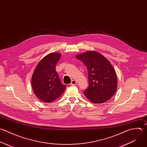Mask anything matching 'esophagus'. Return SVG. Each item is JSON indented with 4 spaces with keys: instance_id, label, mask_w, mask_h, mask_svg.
Instances as JSON below:
<instances>
[{
    "instance_id": "obj_1",
    "label": "esophagus",
    "mask_w": 147,
    "mask_h": 147,
    "mask_svg": "<svg viewBox=\"0 0 147 147\" xmlns=\"http://www.w3.org/2000/svg\"><path fill=\"white\" fill-rule=\"evenodd\" d=\"M76 84H77V82L75 80H72L70 85L71 86H73V85H76Z\"/></svg>"
}]
</instances>
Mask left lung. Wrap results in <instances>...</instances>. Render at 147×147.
I'll list each match as a JSON object with an SVG mask.
<instances>
[{"mask_svg": "<svg viewBox=\"0 0 147 147\" xmlns=\"http://www.w3.org/2000/svg\"><path fill=\"white\" fill-rule=\"evenodd\" d=\"M86 66L88 71L89 87L84 93L94 104H102L113 96L117 88L116 73L110 62L95 51L76 55Z\"/></svg>", "mask_w": 147, "mask_h": 147, "instance_id": "left-lung-1", "label": "left lung"}]
</instances>
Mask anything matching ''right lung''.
<instances>
[{"label":"right lung","instance_id":"right-lung-1","mask_svg":"<svg viewBox=\"0 0 147 147\" xmlns=\"http://www.w3.org/2000/svg\"><path fill=\"white\" fill-rule=\"evenodd\" d=\"M59 53H51L43 57L36 66L31 78V85L36 97L49 103L59 98L65 90L55 70V65L61 57Z\"/></svg>","mask_w":147,"mask_h":147}]
</instances>
